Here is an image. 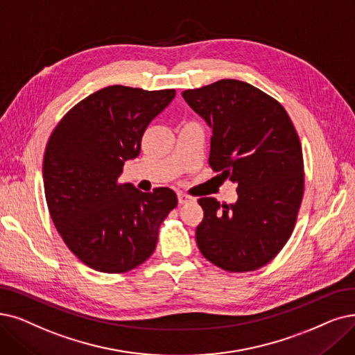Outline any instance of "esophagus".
<instances>
[{
  "label": "esophagus",
  "mask_w": 355,
  "mask_h": 355,
  "mask_svg": "<svg viewBox=\"0 0 355 355\" xmlns=\"http://www.w3.org/2000/svg\"><path fill=\"white\" fill-rule=\"evenodd\" d=\"M178 201H179V204H187V202H189V201H193V198L189 196L188 193L178 192Z\"/></svg>",
  "instance_id": "obj_1"
}]
</instances>
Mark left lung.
I'll return each mask as SVG.
<instances>
[{"instance_id": "1", "label": "left lung", "mask_w": 355, "mask_h": 355, "mask_svg": "<svg viewBox=\"0 0 355 355\" xmlns=\"http://www.w3.org/2000/svg\"><path fill=\"white\" fill-rule=\"evenodd\" d=\"M212 130L209 166L237 183V201L200 198L196 245L229 272L271 262L290 239L304 193L303 153L286 109L239 80L182 93Z\"/></svg>"}]
</instances>
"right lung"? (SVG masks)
<instances>
[{
    "label": "right lung",
    "instance_id": "add662e5",
    "mask_svg": "<svg viewBox=\"0 0 355 355\" xmlns=\"http://www.w3.org/2000/svg\"><path fill=\"white\" fill-rule=\"evenodd\" d=\"M175 94L105 87L77 103L49 137L44 187L51 218L68 249L96 271L121 274L146 262L178 205L168 188L141 192L118 182L125 162L139 154L148 123Z\"/></svg>",
    "mask_w": 355,
    "mask_h": 355
}]
</instances>
